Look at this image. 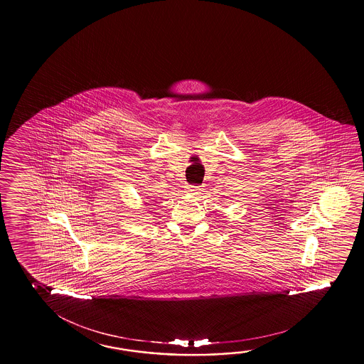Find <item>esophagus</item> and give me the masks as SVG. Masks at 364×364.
<instances>
[{
	"label": "esophagus",
	"mask_w": 364,
	"mask_h": 364,
	"mask_svg": "<svg viewBox=\"0 0 364 364\" xmlns=\"http://www.w3.org/2000/svg\"><path fill=\"white\" fill-rule=\"evenodd\" d=\"M199 191H200L199 186H188V188H186V193L191 194V196H196V194L199 193Z\"/></svg>",
	"instance_id": "34e87169"
}]
</instances>
